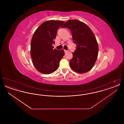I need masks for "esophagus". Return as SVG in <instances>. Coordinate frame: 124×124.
Masks as SVG:
<instances>
[{
    "instance_id": "obj_1",
    "label": "esophagus",
    "mask_w": 124,
    "mask_h": 124,
    "mask_svg": "<svg viewBox=\"0 0 124 124\" xmlns=\"http://www.w3.org/2000/svg\"><path fill=\"white\" fill-rule=\"evenodd\" d=\"M64 51H65V53H67V52H68V51H67V50H64Z\"/></svg>"
}]
</instances>
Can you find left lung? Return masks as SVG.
Here are the masks:
<instances>
[{
    "mask_svg": "<svg viewBox=\"0 0 124 124\" xmlns=\"http://www.w3.org/2000/svg\"><path fill=\"white\" fill-rule=\"evenodd\" d=\"M63 28L71 30L76 50L70 61L71 68L79 73H84L92 69L98 58L99 46L94 33L86 24L79 20L66 21Z\"/></svg>",
    "mask_w": 124,
    "mask_h": 124,
    "instance_id": "left-lung-1",
    "label": "left lung"
}]
</instances>
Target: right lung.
Masks as SVG:
<instances>
[{
  "mask_svg": "<svg viewBox=\"0 0 124 124\" xmlns=\"http://www.w3.org/2000/svg\"><path fill=\"white\" fill-rule=\"evenodd\" d=\"M64 23L60 20H48L36 30L31 43V56L36 69L42 73L48 74L56 71L63 57V50L53 49L57 31Z\"/></svg>",
  "mask_w": 124,
  "mask_h": 124,
  "instance_id": "add662e5",
  "label": "right lung"
}]
</instances>
